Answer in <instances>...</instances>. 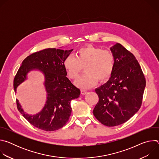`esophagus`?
<instances>
[{
	"label": "esophagus",
	"instance_id": "34e87169",
	"mask_svg": "<svg viewBox=\"0 0 159 159\" xmlns=\"http://www.w3.org/2000/svg\"><path fill=\"white\" fill-rule=\"evenodd\" d=\"M80 93H81V94H82V95H85V94H86L87 93V92L86 91V90H82V89L80 90Z\"/></svg>",
	"mask_w": 159,
	"mask_h": 159
}]
</instances>
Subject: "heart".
Returning <instances> with one entry per match:
<instances>
[{"instance_id":"obj_1","label":"heart","mask_w":159,"mask_h":159,"mask_svg":"<svg viewBox=\"0 0 159 159\" xmlns=\"http://www.w3.org/2000/svg\"><path fill=\"white\" fill-rule=\"evenodd\" d=\"M115 61V55L111 50L87 45L78 50L76 58L68 57L63 66L72 80L79 77L84 66L85 73L75 82V85L82 89H89L95 85L97 80L103 82L109 79L114 69Z\"/></svg>"}]
</instances>
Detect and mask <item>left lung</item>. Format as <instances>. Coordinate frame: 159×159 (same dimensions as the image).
Masks as SVG:
<instances>
[{
    "label": "left lung",
    "instance_id": "left-lung-1",
    "mask_svg": "<svg viewBox=\"0 0 159 159\" xmlns=\"http://www.w3.org/2000/svg\"><path fill=\"white\" fill-rule=\"evenodd\" d=\"M115 66L109 80L95 89L99 96L93 114L107 126L121 125L141 107L145 78L135 57L120 43L110 48Z\"/></svg>",
    "mask_w": 159,
    "mask_h": 159
}]
</instances>
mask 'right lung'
Masks as SVG:
<instances>
[{
  "instance_id": "1",
  "label": "right lung",
  "mask_w": 159,
  "mask_h": 159,
  "mask_svg": "<svg viewBox=\"0 0 159 159\" xmlns=\"http://www.w3.org/2000/svg\"><path fill=\"white\" fill-rule=\"evenodd\" d=\"M73 49L63 50L47 48L32 53L22 62L14 79L15 93L17 87L27 79L31 70H39L44 77V85L47 93L43 109L36 115H28L16 99L19 112L34 126L47 131L57 130L69 121L72 112L70 101L79 97L80 90L66 75L63 63Z\"/></svg>"
}]
</instances>
